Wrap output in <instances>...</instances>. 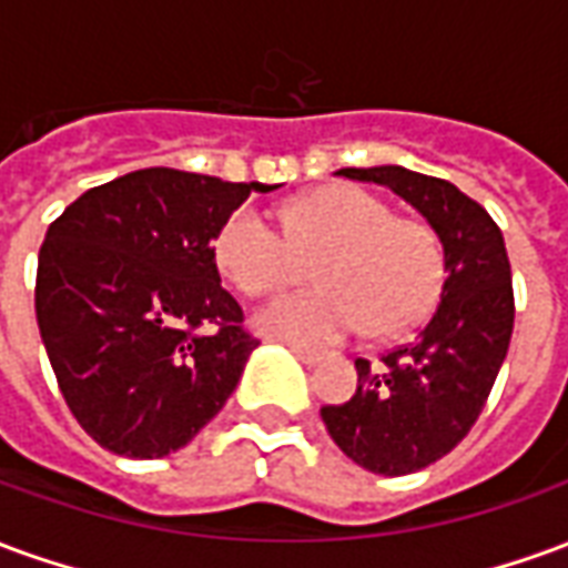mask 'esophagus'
Returning <instances> with one entry per match:
<instances>
[{"label":"esophagus","instance_id":"esophagus-1","mask_svg":"<svg viewBox=\"0 0 568 568\" xmlns=\"http://www.w3.org/2000/svg\"><path fill=\"white\" fill-rule=\"evenodd\" d=\"M288 349H292V353H295V358H301L304 365H320L322 362V353H316V349H307V346L288 344Z\"/></svg>","mask_w":568,"mask_h":568}]
</instances>
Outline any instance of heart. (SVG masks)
I'll use <instances>...</instances> for the list:
<instances>
[{
  "mask_svg": "<svg viewBox=\"0 0 568 568\" xmlns=\"http://www.w3.org/2000/svg\"><path fill=\"white\" fill-rule=\"evenodd\" d=\"M215 261L246 295L295 283L313 261L316 288L273 297L255 313L261 334L310 346L362 325L374 337L405 332L426 316L444 280L435 231L353 185L297 200L285 227L258 206H240L219 231Z\"/></svg>",
  "mask_w": 568,
  "mask_h": 568,
  "instance_id": "1",
  "label": "heart"
}]
</instances>
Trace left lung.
Segmentation results:
<instances>
[{
    "instance_id": "1",
    "label": "left lung",
    "mask_w": 568,
    "mask_h": 568,
    "mask_svg": "<svg viewBox=\"0 0 568 568\" xmlns=\"http://www.w3.org/2000/svg\"><path fill=\"white\" fill-rule=\"evenodd\" d=\"M337 175L395 191L444 248L438 307L417 337L381 365L356 358V395L322 407L328 435L353 463L383 477L410 475L447 456L484 410L511 344V264L487 210L450 182L395 163Z\"/></svg>"
}]
</instances>
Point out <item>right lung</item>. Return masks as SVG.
I'll return each instance as SVG.
<instances>
[{
	"mask_svg": "<svg viewBox=\"0 0 568 568\" xmlns=\"http://www.w3.org/2000/svg\"><path fill=\"white\" fill-rule=\"evenodd\" d=\"M273 187L149 166L84 191L48 227L36 320L69 410L100 447L161 459L231 398L258 341L212 243L252 191Z\"/></svg>",
	"mask_w": 568,
	"mask_h": 568,
	"instance_id": "add662e5",
	"label": "right lung"
}]
</instances>
